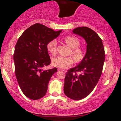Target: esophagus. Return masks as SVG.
<instances>
[{
    "label": "esophagus",
    "instance_id": "obj_1",
    "mask_svg": "<svg viewBox=\"0 0 121 121\" xmlns=\"http://www.w3.org/2000/svg\"><path fill=\"white\" fill-rule=\"evenodd\" d=\"M58 71H63L64 73H66V71L65 70V69H62V68H58Z\"/></svg>",
    "mask_w": 121,
    "mask_h": 121
}]
</instances>
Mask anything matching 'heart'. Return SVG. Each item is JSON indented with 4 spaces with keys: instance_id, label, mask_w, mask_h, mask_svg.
Segmentation results:
<instances>
[{
    "instance_id": "heart-1",
    "label": "heart",
    "mask_w": 121,
    "mask_h": 121,
    "mask_svg": "<svg viewBox=\"0 0 121 121\" xmlns=\"http://www.w3.org/2000/svg\"><path fill=\"white\" fill-rule=\"evenodd\" d=\"M65 43L71 48V54L73 55L76 61H80L84 58L85 55V50L83 47H80V41L78 38L73 36H68L64 38ZM47 51L52 55L57 53V41L53 39L48 41L46 45ZM74 63V59L72 57L58 56L52 59L53 66L60 68H67Z\"/></svg>"
}]
</instances>
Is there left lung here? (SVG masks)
<instances>
[{
    "instance_id": "8db88e82",
    "label": "left lung",
    "mask_w": 121,
    "mask_h": 121,
    "mask_svg": "<svg viewBox=\"0 0 121 121\" xmlns=\"http://www.w3.org/2000/svg\"><path fill=\"white\" fill-rule=\"evenodd\" d=\"M73 32L85 39L86 52L81 63L65 74L64 92L68 98L80 100L87 97L98 83L103 69L105 50L101 39L90 28L77 27Z\"/></svg>"
}]
</instances>
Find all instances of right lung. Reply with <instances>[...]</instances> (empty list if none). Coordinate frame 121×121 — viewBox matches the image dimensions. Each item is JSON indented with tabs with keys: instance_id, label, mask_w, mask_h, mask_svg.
I'll return each mask as SVG.
<instances>
[{
	"instance_id": "right-lung-1",
	"label": "right lung",
	"mask_w": 121,
	"mask_h": 121,
	"mask_svg": "<svg viewBox=\"0 0 121 121\" xmlns=\"http://www.w3.org/2000/svg\"><path fill=\"white\" fill-rule=\"evenodd\" d=\"M61 32L36 23L27 29L17 41L13 55L16 77L23 93L29 98L39 99L47 92L50 80L57 68L41 69L51 62L46 45Z\"/></svg>"
}]
</instances>
